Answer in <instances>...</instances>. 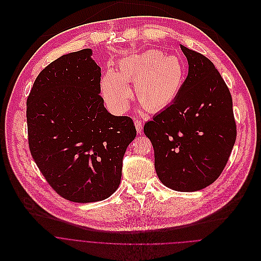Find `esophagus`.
Here are the masks:
<instances>
[{"mask_svg": "<svg viewBox=\"0 0 261 261\" xmlns=\"http://www.w3.org/2000/svg\"><path fill=\"white\" fill-rule=\"evenodd\" d=\"M135 126H136L137 133H138V134H141L142 127H143V123H142L140 120H136V121H135Z\"/></svg>", "mask_w": 261, "mask_h": 261, "instance_id": "esophagus-1", "label": "esophagus"}]
</instances>
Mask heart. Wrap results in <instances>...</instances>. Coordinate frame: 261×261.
<instances>
[{
  "label": "heart",
  "mask_w": 261,
  "mask_h": 261,
  "mask_svg": "<svg viewBox=\"0 0 261 261\" xmlns=\"http://www.w3.org/2000/svg\"><path fill=\"white\" fill-rule=\"evenodd\" d=\"M185 69L176 56L166 57L158 49L123 58L117 73L108 70L100 82L107 105L117 113L127 110L132 91L128 82H135L138 101L148 111L166 109L178 96L184 82Z\"/></svg>",
  "instance_id": "obj_1"
}]
</instances>
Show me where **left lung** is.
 Returning <instances> with one entry per match:
<instances>
[{
    "mask_svg": "<svg viewBox=\"0 0 261 261\" xmlns=\"http://www.w3.org/2000/svg\"><path fill=\"white\" fill-rule=\"evenodd\" d=\"M188 75L176 99L145 123L160 180L177 191H197L215 182L237 138L232 98L214 64L180 45Z\"/></svg>",
    "mask_w": 261,
    "mask_h": 261,
    "instance_id": "1",
    "label": "left lung"
}]
</instances>
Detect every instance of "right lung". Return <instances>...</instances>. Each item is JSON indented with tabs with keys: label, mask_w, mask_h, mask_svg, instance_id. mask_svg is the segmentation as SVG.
Listing matches in <instances>:
<instances>
[{
	"label": "right lung",
	"mask_w": 261,
	"mask_h": 261,
	"mask_svg": "<svg viewBox=\"0 0 261 261\" xmlns=\"http://www.w3.org/2000/svg\"><path fill=\"white\" fill-rule=\"evenodd\" d=\"M91 56L87 48L49 64L27 100L33 159L52 189L75 202L102 200L116 191L123 155L137 135L130 117L103 107L100 68Z\"/></svg>",
	"instance_id": "1"
}]
</instances>
